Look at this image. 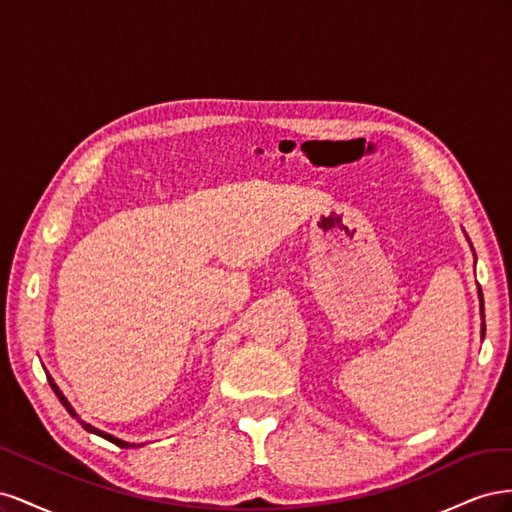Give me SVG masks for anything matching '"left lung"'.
Wrapping results in <instances>:
<instances>
[{
  "label": "left lung",
  "instance_id": "obj_1",
  "mask_svg": "<svg viewBox=\"0 0 512 512\" xmlns=\"http://www.w3.org/2000/svg\"><path fill=\"white\" fill-rule=\"evenodd\" d=\"M478 299H480V316H483V337H485V307H483V290L478 286Z\"/></svg>",
  "mask_w": 512,
  "mask_h": 512
}]
</instances>
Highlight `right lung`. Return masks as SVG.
<instances>
[{"instance_id": "obj_1", "label": "right lung", "mask_w": 512, "mask_h": 512, "mask_svg": "<svg viewBox=\"0 0 512 512\" xmlns=\"http://www.w3.org/2000/svg\"><path fill=\"white\" fill-rule=\"evenodd\" d=\"M46 378H49V384H51V389L55 391V395L59 397V401H61V404H64V408L70 412V416H74L76 418V421H79L87 431H91V433H96V436H100V438H104V440H108V442H113V444H117L119 448H130V446H136V444H130V442H123V440H119V438H115V436H111V433H104V431H100V429H96V427H91L89 423H85V421H81V418H79V414H76L74 412V408L70 406V401L64 397V393H61L59 391V386L53 382V378L51 376H46Z\"/></svg>"}]
</instances>
